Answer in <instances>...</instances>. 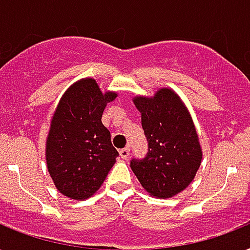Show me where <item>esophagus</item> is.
<instances>
[{
  "label": "esophagus",
  "instance_id": "obj_1",
  "mask_svg": "<svg viewBox=\"0 0 250 250\" xmlns=\"http://www.w3.org/2000/svg\"><path fill=\"white\" fill-rule=\"evenodd\" d=\"M130 155V148L129 147H125L123 150H120V156L123 158V159H127V156Z\"/></svg>",
  "mask_w": 250,
  "mask_h": 250
}]
</instances>
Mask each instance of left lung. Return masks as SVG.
Returning a JSON list of instances; mask_svg holds the SVG:
<instances>
[{"instance_id":"left-lung-1","label":"left lung","mask_w":250,"mask_h":250,"mask_svg":"<svg viewBox=\"0 0 250 250\" xmlns=\"http://www.w3.org/2000/svg\"><path fill=\"white\" fill-rule=\"evenodd\" d=\"M142 113V127L148 151L142 159L130 160V167L148 193L158 198L173 197L194 179L202 151L194 124L187 107L169 88L154 98L134 99Z\"/></svg>"}]
</instances>
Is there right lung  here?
Returning a JSON list of instances; mask_svg holds the SVG:
<instances>
[{
    "label": "right lung",
    "instance_id": "1",
    "mask_svg": "<svg viewBox=\"0 0 250 250\" xmlns=\"http://www.w3.org/2000/svg\"><path fill=\"white\" fill-rule=\"evenodd\" d=\"M115 92L104 94L94 79H82L63 94L52 119L46 139V166L63 195L86 199L98 190L119 151L102 123Z\"/></svg>",
    "mask_w": 250,
    "mask_h": 250
}]
</instances>
